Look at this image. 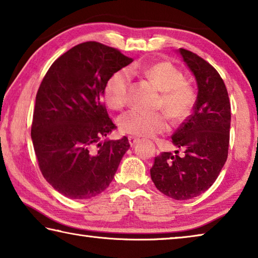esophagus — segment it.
<instances>
[{
    "label": "esophagus",
    "instance_id": "obj_1",
    "mask_svg": "<svg viewBox=\"0 0 258 258\" xmlns=\"http://www.w3.org/2000/svg\"><path fill=\"white\" fill-rule=\"evenodd\" d=\"M139 141H140V139L135 138V137H132V135H131V137H128V142H130V145L132 146V147L137 145Z\"/></svg>",
    "mask_w": 258,
    "mask_h": 258
}]
</instances>
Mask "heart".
<instances>
[{"instance_id":"1","label":"heart","mask_w":258,"mask_h":258,"mask_svg":"<svg viewBox=\"0 0 258 258\" xmlns=\"http://www.w3.org/2000/svg\"><path fill=\"white\" fill-rule=\"evenodd\" d=\"M131 75L147 78L160 91L158 106L168 113L174 121H181L190 115L196 102L194 87L184 83V76L169 62L137 63L121 69L109 77L103 90L107 104L112 109L125 106L131 84ZM121 132L139 138H149L168 128L167 117L163 112H146L132 109L118 118Z\"/></svg>"}]
</instances>
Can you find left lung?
Segmentation results:
<instances>
[{
  "label": "left lung",
  "instance_id": "8db88e82",
  "mask_svg": "<svg viewBox=\"0 0 258 258\" xmlns=\"http://www.w3.org/2000/svg\"><path fill=\"white\" fill-rule=\"evenodd\" d=\"M197 82L194 112L172 137L184 156L163 152L150 169L157 189L175 200L197 197L212 186L228 158L231 106L220 74L194 52L177 50ZM177 151H175L176 154Z\"/></svg>",
  "mask_w": 258,
  "mask_h": 258
}]
</instances>
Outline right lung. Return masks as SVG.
Wrapping results in <instances>:
<instances>
[{
  "instance_id": "1",
  "label": "right lung",
  "mask_w": 258,
  "mask_h": 258,
  "mask_svg": "<svg viewBox=\"0 0 258 258\" xmlns=\"http://www.w3.org/2000/svg\"><path fill=\"white\" fill-rule=\"evenodd\" d=\"M133 59L98 42L59 56L36 94L32 140L45 180L71 199H90L110 184L128 139L104 140L116 128L103 103L112 74Z\"/></svg>"
}]
</instances>
